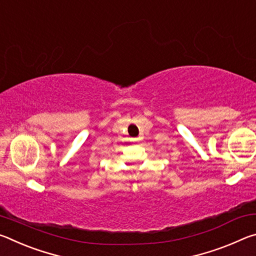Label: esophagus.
Here are the masks:
<instances>
[{
	"instance_id": "34e87169",
	"label": "esophagus",
	"mask_w": 256,
	"mask_h": 256,
	"mask_svg": "<svg viewBox=\"0 0 256 256\" xmlns=\"http://www.w3.org/2000/svg\"><path fill=\"white\" fill-rule=\"evenodd\" d=\"M134 141H138V138H134Z\"/></svg>"
}]
</instances>
